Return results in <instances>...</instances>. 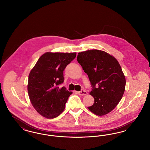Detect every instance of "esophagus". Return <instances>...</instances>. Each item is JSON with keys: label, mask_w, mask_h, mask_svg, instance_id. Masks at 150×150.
<instances>
[{"label": "esophagus", "mask_w": 150, "mask_h": 150, "mask_svg": "<svg viewBox=\"0 0 150 150\" xmlns=\"http://www.w3.org/2000/svg\"><path fill=\"white\" fill-rule=\"evenodd\" d=\"M78 93L79 94H80V95H83H83H86V94L87 92H86L84 89H81V91L78 92Z\"/></svg>", "instance_id": "obj_1"}]
</instances>
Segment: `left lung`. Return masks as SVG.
<instances>
[{
	"label": "left lung",
	"mask_w": 150,
	"mask_h": 150,
	"mask_svg": "<svg viewBox=\"0 0 150 150\" xmlns=\"http://www.w3.org/2000/svg\"><path fill=\"white\" fill-rule=\"evenodd\" d=\"M77 61L88 75L94 99L88 108L102 116L114 110L121 100L125 88V78L115 57L102 50H86L79 53Z\"/></svg>",
	"instance_id": "8db88e82"
}]
</instances>
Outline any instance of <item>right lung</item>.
<instances>
[{
	"instance_id": "right-lung-1",
	"label": "right lung",
	"mask_w": 150,
	"mask_h": 150,
	"mask_svg": "<svg viewBox=\"0 0 150 150\" xmlns=\"http://www.w3.org/2000/svg\"><path fill=\"white\" fill-rule=\"evenodd\" d=\"M76 55V53H45L29 74L30 100L36 111L46 118L53 119L61 114L72 93L59 86L64 81L65 68Z\"/></svg>"
}]
</instances>
